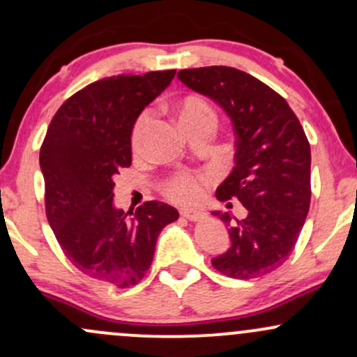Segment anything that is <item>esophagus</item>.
<instances>
[{"instance_id": "34e87169", "label": "esophagus", "mask_w": 357, "mask_h": 357, "mask_svg": "<svg viewBox=\"0 0 357 357\" xmlns=\"http://www.w3.org/2000/svg\"><path fill=\"white\" fill-rule=\"evenodd\" d=\"M181 216L183 218L190 220V221H199L202 218H204V213L199 210H195V208H181Z\"/></svg>"}]
</instances>
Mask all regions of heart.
I'll use <instances>...</instances> for the list:
<instances>
[{
    "mask_svg": "<svg viewBox=\"0 0 357 357\" xmlns=\"http://www.w3.org/2000/svg\"><path fill=\"white\" fill-rule=\"evenodd\" d=\"M176 116H178L179 124H181L184 129L191 130L192 127L203 126V124H213L215 122V114L210 105L206 104L203 99L195 96L184 97L176 104ZM151 116L149 114H142L141 117L137 119L136 126H134L132 130V149L141 151L142 144H144V139L149 132L151 127ZM208 184V178L203 174H178L174 176L173 179L166 183L165 192L169 199H173L176 203H195L202 198L204 186Z\"/></svg>",
    "mask_w": 357,
    "mask_h": 357,
    "instance_id": "obj_1",
    "label": "heart"
}]
</instances>
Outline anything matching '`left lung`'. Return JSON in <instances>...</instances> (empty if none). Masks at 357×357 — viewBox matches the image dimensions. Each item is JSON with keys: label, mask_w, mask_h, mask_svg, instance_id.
<instances>
[{"label": "left lung", "mask_w": 357, "mask_h": 357, "mask_svg": "<svg viewBox=\"0 0 357 357\" xmlns=\"http://www.w3.org/2000/svg\"><path fill=\"white\" fill-rule=\"evenodd\" d=\"M178 79L210 97L230 117L235 166L216 190L220 202L238 198L243 220L213 211L227 223L230 248L211 260L231 278H257L280 267L296 247L310 206V146L284 97L231 67L186 68Z\"/></svg>", "instance_id": "8db88e82"}]
</instances>
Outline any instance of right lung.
I'll return each instance as SVG.
<instances>
[{
  "instance_id": "add662e5",
  "label": "right lung",
  "mask_w": 357,
  "mask_h": 357,
  "mask_svg": "<svg viewBox=\"0 0 357 357\" xmlns=\"http://www.w3.org/2000/svg\"><path fill=\"white\" fill-rule=\"evenodd\" d=\"M176 70L102 79L73 93L48 126L40 149L45 208L56 240L82 273L126 289L142 280L155 241L176 208L146 202L114 206V176L132 162L134 124Z\"/></svg>"
}]
</instances>
